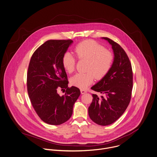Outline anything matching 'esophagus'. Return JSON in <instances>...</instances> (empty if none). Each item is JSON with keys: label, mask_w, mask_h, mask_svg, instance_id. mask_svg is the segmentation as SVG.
Wrapping results in <instances>:
<instances>
[{"label": "esophagus", "mask_w": 157, "mask_h": 157, "mask_svg": "<svg viewBox=\"0 0 157 157\" xmlns=\"http://www.w3.org/2000/svg\"><path fill=\"white\" fill-rule=\"evenodd\" d=\"M80 92H81V93H82V94H85L86 93H87V91H86V90H83V89H81V90H80Z\"/></svg>", "instance_id": "obj_1"}]
</instances>
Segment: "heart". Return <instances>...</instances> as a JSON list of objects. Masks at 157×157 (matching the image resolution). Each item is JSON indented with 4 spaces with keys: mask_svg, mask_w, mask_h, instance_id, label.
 <instances>
[{
    "mask_svg": "<svg viewBox=\"0 0 157 157\" xmlns=\"http://www.w3.org/2000/svg\"><path fill=\"white\" fill-rule=\"evenodd\" d=\"M74 53L79 59H88L86 72H80L71 78L72 85L85 89L94 80L103 78L109 72L114 62V55L104 46L93 40L84 41L74 48ZM76 59L70 52H66L62 57V64L69 73L75 67Z\"/></svg>",
    "mask_w": 157,
    "mask_h": 157,
    "instance_id": "heart-1",
    "label": "heart"
}]
</instances>
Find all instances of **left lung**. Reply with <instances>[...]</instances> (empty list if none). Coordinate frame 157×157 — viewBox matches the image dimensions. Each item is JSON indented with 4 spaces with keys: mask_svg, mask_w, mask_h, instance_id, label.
<instances>
[{
    "mask_svg": "<svg viewBox=\"0 0 157 157\" xmlns=\"http://www.w3.org/2000/svg\"><path fill=\"white\" fill-rule=\"evenodd\" d=\"M112 46L114 62L109 72L91 88L104 96L93 94L88 108L91 119L100 125H108L117 120L130 103L133 88V72L130 59L119 44L102 37Z\"/></svg>",
    "mask_w": 157,
    "mask_h": 157,
    "instance_id": "1",
    "label": "left lung"
}]
</instances>
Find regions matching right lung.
Segmentation results:
<instances>
[{
    "label": "right lung",
    "mask_w": 157,
    "mask_h": 157,
    "mask_svg": "<svg viewBox=\"0 0 157 157\" xmlns=\"http://www.w3.org/2000/svg\"><path fill=\"white\" fill-rule=\"evenodd\" d=\"M73 43L71 40H49L32 55L29 65L27 85L30 102L44 122L60 125L71 117L73 106L80 94L75 86L68 87L62 57ZM66 90L59 96L57 91Z\"/></svg>",
    "instance_id": "right-lung-1"
}]
</instances>
